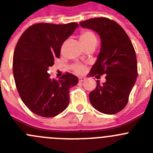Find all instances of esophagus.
I'll return each mask as SVG.
<instances>
[{"label":"esophagus","mask_w":153,"mask_h":153,"mask_svg":"<svg viewBox=\"0 0 153 153\" xmlns=\"http://www.w3.org/2000/svg\"><path fill=\"white\" fill-rule=\"evenodd\" d=\"M85 80H86V78H85V77H80V78H79V82H85Z\"/></svg>","instance_id":"34e87169"}]
</instances>
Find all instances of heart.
I'll use <instances>...</instances> for the list:
<instances>
[{
	"label": "heart",
	"mask_w": 153,
	"mask_h": 153,
	"mask_svg": "<svg viewBox=\"0 0 153 153\" xmlns=\"http://www.w3.org/2000/svg\"><path fill=\"white\" fill-rule=\"evenodd\" d=\"M79 41L83 46L91 45V44H96L97 45V39L95 34L90 30H85L82 31L79 35ZM75 69L78 73H84L86 70L85 67L82 65H76Z\"/></svg>",
	"instance_id": "heart-1"
}]
</instances>
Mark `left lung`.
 <instances>
[{"label": "left lung", "mask_w": 153, "mask_h": 153, "mask_svg": "<svg viewBox=\"0 0 153 153\" xmlns=\"http://www.w3.org/2000/svg\"><path fill=\"white\" fill-rule=\"evenodd\" d=\"M82 28L99 35L101 46L89 75H106V82L97 81L89 94L90 102L99 112L117 114L126 107L137 78V60L134 48L123 29L116 22L97 17L80 22Z\"/></svg>", "instance_id": "obj_1"}]
</instances>
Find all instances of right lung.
<instances>
[{"instance_id": "add662e5", "label": "right lung", "mask_w": 153, "mask_h": 153, "mask_svg": "<svg viewBox=\"0 0 153 153\" xmlns=\"http://www.w3.org/2000/svg\"><path fill=\"white\" fill-rule=\"evenodd\" d=\"M77 27L76 23H37L29 27L16 44L13 59L16 89L24 104L39 116H57L69 104V90L78 78L66 73L56 81L47 71Z\"/></svg>"}]
</instances>
